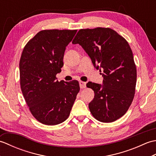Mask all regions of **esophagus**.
I'll use <instances>...</instances> for the list:
<instances>
[{
    "label": "esophagus",
    "instance_id": "esophagus-1",
    "mask_svg": "<svg viewBox=\"0 0 156 156\" xmlns=\"http://www.w3.org/2000/svg\"><path fill=\"white\" fill-rule=\"evenodd\" d=\"M79 84H80V88H85L86 87H87V83L84 82H82V81H80V82H79Z\"/></svg>",
    "mask_w": 156,
    "mask_h": 156
}]
</instances>
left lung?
<instances>
[{
  "label": "left lung",
  "mask_w": 156,
  "mask_h": 156,
  "mask_svg": "<svg viewBox=\"0 0 156 156\" xmlns=\"http://www.w3.org/2000/svg\"><path fill=\"white\" fill-rule=\"evenodd\" d=\"M73 44H78L97 69L103 71L102 84L88 82L94 92L88 107L92 116L111 122L123 116L133 100L137 69L133 52L126 39L110 28L80 29Z\"/></svg>",
  "instance_id": "1"
}]
</instances>
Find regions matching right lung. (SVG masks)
Wrapping results in <instances>:
<instances>
[{"label":"right lung","instance_id":"1","mask_svg":"<svg viewBox=\"0 0 156 156\" xmlns=\"http://www.w3.org/2000/svg\"><path fill=\"white\" fill-rule=\"evenodd\" d=\"M77 30L49 29L37 33L23 49L19 62L20 84L33 116L41 123L66 121L80 90L77 80H56L64 66L66 48Z\"/></svg>","mask_w":156,"mask_h":156}]
</instances>
